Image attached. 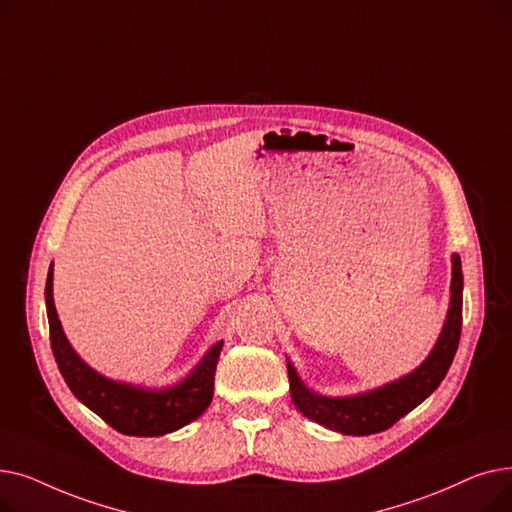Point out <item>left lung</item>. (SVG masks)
Returning <instances> with one entry per match:
<instances>
[{
	"mask_svg": "<svg viewBox=\"0 0 512 512\" xmlns=\"http://www.w3.org/2000/svg\"><path fill=\"white\" fill-rule=\"evenodd\" d=\"M463 326V270L461 257L452 255V284H450V307L446 324L434 346V351L407 378L392 382L367 394L348 398L319 396L303 386L297 371L288 363L290 396L294 407L305 417L319 425H326L334 432L346 436H369L384 432L400 417H405L417 405L432 394L456 355Z\"/></svg>",
	"mask_w": 512,
	"mask_h": 512,
	"instance_id": "8db88e82",
	"label": "left lung"
}]
</instances>
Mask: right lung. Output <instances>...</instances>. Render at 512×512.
Returning a JSON list of instances; mask_svg holds the SVG:
<instances>
[{"label": "right lung", "instance_id": "1", "mask_svg": "<svg viewBox=\"0 0 512 512\" xmlns=\"http://www.w3.org/2000/svg\"><path fill=\"white\" fill-rule=\"evenodd\" d=\"M51 280L53 265L49 267L45 282L51 351L68 388L83 405L97 413L105 423H110L116 432L141 438L176 432V429L201 417L213 396L215 365H218L224 342L213 344L195 371L174 388L151 392L112 382L93 371L85 361H80L72 351L58 319L56 305H53Z\"/></svg>", "mask_w": 512, "mask_h": 512}]
</instances>
